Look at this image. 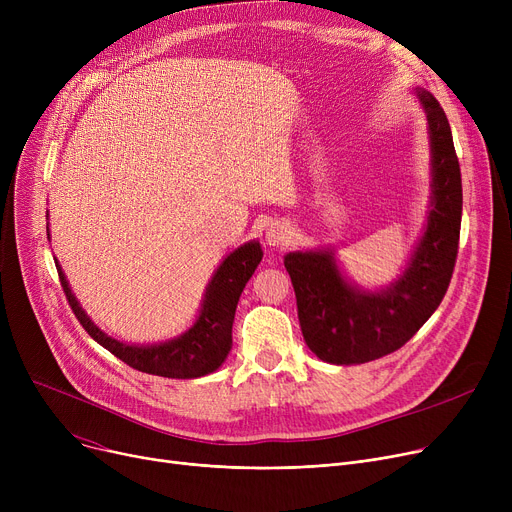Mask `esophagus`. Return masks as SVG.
<instances>
[{"label": "esophagus", "instance_id": "obj_1", "mask_svg": "<svg viewBox=\"0 0 512 512\" xmlns=\"http://www.w3.org/2000/svg\"><path fill=\"white\" fill-rule=\"evenodd\" d=\"M286 238H290V228L286 224H280V222L272 224L270 228H267V232H265V240L270 242L272 247L282 245V242H286Z\"/></svg>", "mask_w": 512, "mask_h": 512}]
</instances>
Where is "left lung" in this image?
<instances>
[{"label": "left lung", "instance_id": "left-lung-1", "mask_svg": "<svg viewBox=\"0 0 512 512\" xmlns=\"http://www.w3.org/2000/svg\"><path fill=\"white\" fill-rule=\"evenodd\" d=\"M432 149V201L423 236L400 274L384 290L346 282L330 249L284 257L307 346L334 365L367 363L407 344L432 317L448 290L459 253L463 184L448 118L438 99L417 89Z\"/></svg>", "mask_w": 512, "mask_h": 512}]
</instances>
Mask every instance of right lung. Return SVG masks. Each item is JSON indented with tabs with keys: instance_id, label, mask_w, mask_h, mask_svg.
I'll return each instance as SVG.
<instances>
[{
	"instance_id": "1",
	"label": "right lung",
	"mask_w": 512,
	"mask_h": 512,
	"mask_svg": "<svg viewBox=\"0 0 512 512\" xmlns=\"http://www.w3.org/2000/svg\"><path fill=\"white\" fill-rule=\"evenodd\" d=\"M261 257L263 251L257 240L245 242V245L232 251L207 284L201 313L195 324L174 340L143 346L126 344L101 332L76 301L58 261L56 267L68 305L72 307L80 326L89 332L95 342L132 369L161 375V378L191 380L215 371L226 361L232 348V321L240 292L255 274Z\"/></svg>"
}]
</instances>
